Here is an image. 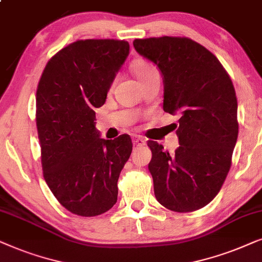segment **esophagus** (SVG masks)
I'll use <instances>...</instances> for the list:
<instances>
[{
    "label": "esophagus",
    "mask_w": 262,
    "mask_h": 262,
    "mask_svg": "<svg viewBox=\"0 0 262 262\" xmlns=\"http://www.w3.org/2000/svg\"><path fill=\"white\" fill-rule=\"evenodd\" d=\"M145 139H142V138H140V137H135V138H133V144H134V146H142V145H145Z\"/></svg>",
    "instance_id": "esophagus-1"
}]
</instances>
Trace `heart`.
Listing matches in <instances>:
<instances>
[{
  "label": "heart",
  "mask_w": 262,
  "mask_h": 262,
  "mask_svg": "<svg viewBox=\"0 0 262 262\" xmlns=\"http://www.w3.org/2000/svg\"><path fill=\"white\" fill-rule=\"evenodd\" d=\"M133 72L135 76H137V79L140 81V80H144L146 78H148L149 75L152 74H156L157 69L153 67L151 63H148V62L146 61H138L135 62L134 66H133Z\"/></svg>",
  "instance_id": "b5f03b06"
}]
</instances>
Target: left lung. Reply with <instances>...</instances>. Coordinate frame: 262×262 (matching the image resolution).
Listing matches in <instances>:
<instances>
[{
	"instance_id": "obj_1",
	"label": "left lung",
	"mask_w": 262,
	"mask_h": 262,
	"mask_svg": "<svg viewBox=\"0 0 262 262\" xmlns=\"http://www.w3.org/2000/svg\"><path fill=\"white\" fill-rule=\"evenodd\" d=\"M133 45L163 76L164 111L181 114L173 155L147 142L156 199L171 211H196L215 198L231 166L238 135L232 81L218 58L189 38H146Z\"/></svg>"
}]
</instances>
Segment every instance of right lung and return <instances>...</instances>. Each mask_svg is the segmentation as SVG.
<instances>
[{
    "mask_svg": "<svg viewBox=\"0 0 262 262\" xmlns=\"http://www.w3.org/2000/svg\"><path fill=\"white\" fill-rule=\"evenodd\" d=\"M129 43L86 39L45 66L37 89V129L45 182L72 213L95 217L117 201V181L133 148L129 135L100 138L96 107L105 103Z\"/></svg>",
    "mask_w": 262,
    "mask_h": 262,
    "instance_id": "obj_1",
    "label": "right lung"
}]
</instances>
